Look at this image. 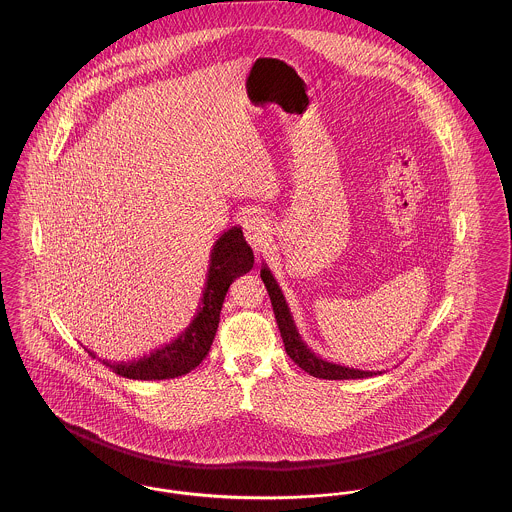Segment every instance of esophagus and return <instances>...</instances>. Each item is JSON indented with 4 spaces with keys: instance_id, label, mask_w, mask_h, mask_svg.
Masks as SVG:
<instances>
[{
    "instance_id": "esophagus-1",
    "label": "esophagus",
    "mask_w": 512,
    "mask_h": 512,
    "mask_svg": "<svg viewBox=\"0 0 512 512\" xmlns=\"http://www.w3.org/2000/svg\"><path fill=\"white\" fill-rule=\"evenodd\" d=\"M244 236L247 244L255 251H261L268 240V224L265 217L251 215L244 220Z\"/></svg>"
}]
</instances>
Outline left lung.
<instances>
[{"label":"left lung","mask_w":512,"mask_h":512,"mask_svg":"<svg viewBox=\"0 0 512 512\" xmlns=\"http://www.w3.org/2000/svg\"><path fill=\"white\" fill-rule=\"evenodd\" d=\"M261 278L265 282V288H267L268 297H270V303H272V309H274V317L278 322V330H280V336L284 340L286 353L290 355V359L295 365L303 368L305 372H309L311 376L322 378V380H357V378H370V376L382 374V370L349 368V366L336 365V363H330V361L318 357L317 353L313 349H309L307 343L301 340V336L297 332V326L293 322L290 307L286 303V297H284V293L280 290L278 282L274 280V276L268 270L267 265H263V268H261Z\"/></svg>","instance_id":"obj_1"}]
</instances>
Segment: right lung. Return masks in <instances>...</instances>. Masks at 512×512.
<instances>
[{
    "instance_id": "add662e5",
    "label": "right lung",
    "mask_w": 512,
    "mask_h": 512,
    "mask_svg": "<svg viewBox=\"0 0 512 512\" xmlns=\"http://www.w3.org/2000/svg\"><path fill=\"white\" fill-rule=\"evenodd\" d=\"M253 249L247 245L240 226L226 230L211 249V263L207 268V282L190 326L171 343L151 351L140 359L128 363L101 361L115 374L130 380H169L188 374L209 353L217 328L220 309L230 284L253 268ZM96 359V353L86 349Z\"/></svg>"
}]
</instances>
